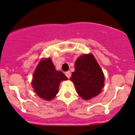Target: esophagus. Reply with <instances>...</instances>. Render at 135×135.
Wrapping results in <instances>:
<instances>
[{"instance_id": "esophagus-1", "label": "esophagus", "mask_w": 135, "mask_h": 135, "mask_svg": "<svg viewBox=\"0 0 135 135\" xmlns=\"http://www.w3.org/2000/svg\"><path fill=\"white\" fill-rule=\"evenodd\" d=\"M65 75L66 76V77H67L68 78H70L71 77V73H70V71H68V72H66V73H65Z\"/></svg>"}]
</instances>
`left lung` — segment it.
<instances>
[{
    "label": "left lung",
    "instance_id": "8db88e82",
    "mask_svg": "<svg viewBox=\"0 0 135 135\" xmlns=\"http://www.w3.org/2000/svg\"><path fill=\"white\" fill-rule=\"evenodd\" d=\"M70 80L82 98L90 99L97 96L104 87V76L93 55H84L75 61V72Z\"/></svg>",
    "mask_w": 135,
    "mask_h": 135
}]
</instances>
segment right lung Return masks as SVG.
Masks as SVG:
<instances>
[{
	"label": "right lung",
	"mask_w": 135,
	"mask_h": 135,
	"mask_svg": "<svg viewBox=\"0 0 135 135\" xmlns=\"http://www.w3.org/2000/svg\"><path fill=\"white\" fill-rule=\"evenodd\" d=\"M67 77L60 71H56L50 58L39 63L32 78V85L37 95L49 100L58 92L60 83Z\"/></svg>",
	"instance_id": "obj_1"
}]
</instances>
